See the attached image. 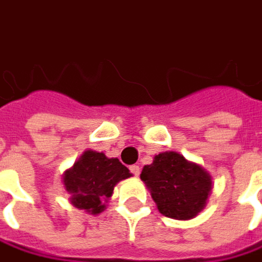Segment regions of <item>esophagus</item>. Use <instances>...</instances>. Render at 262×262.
<instances>
[{
  "label": "esophagus",
  "instance_id": "34e87169",
  "mask_svg": "<svg viewBox=\"0 0 262 262\" xmlns=\"http://www.w3.org/2000/svg\"><path fill=\"white\" fill-rule=\"evenodd\" d=\"M130 173L132 174H135V176H139V173H141V168H139V165L138 164L130 165Z\"/></svg>",
  "mask_w": 262,
  "mask_h": 262
}]
</instances>
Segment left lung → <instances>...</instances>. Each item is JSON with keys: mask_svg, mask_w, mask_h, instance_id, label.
<instances>
[{"mask_svg": "<svg viewBox=\"0 0 262 262\" xmlns=\"http://www.w3.org/2000/svg\"><path fill=\"white\" fill-rule=\"evenodd\" d=\"M141 179L148 186L160 212L176 220H189L204 208L212 188L211 176L183 155L163 152L145 165Z\"/></svg>", "mask_w": 262, "mask_h": 262, "instance_id": "obj_1", "label": "left lung"}]
</instances>
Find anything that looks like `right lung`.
Masks as SVG:
<instances>
[{
	"instance_id": "obj_1",
	"label": "right lung",
	"mask_w": 262,
	"mask_h": 262,
	"mask_svg": "<svg viewBox=\"0 0 262 262\" xmlns=\"http://www.w3.org/2000/svg\"><path fill=\"white\" fill-rule=\"evenodd\" d=\"M130 176L129 168L117 158L86 151L73 168L66 171L63 182L76 208L98 214L104 210V202L111 196L116 183Z\"/></svg>"
}]
</instances>
